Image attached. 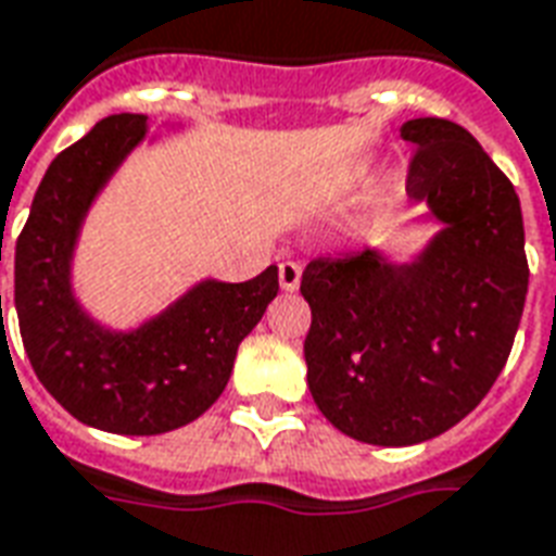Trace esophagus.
Masks as SVG:
<instances>
[{
    "instance_id": "34e87169",
    "label": "esophagus",
    "mask_w": 556,
    "mask_h": 556,
    "mask_svg": "<svg viewBox=\"0 0 556 556\" xmlns=\"http://www.w3.org/2000/svg\"><path fill=\"white\" fill-rule=\"evenodd\" d=\"M300 277H303V267L298 262H282L279 265V286H282V291H298Z\"/></svg>"
}]
</instances>
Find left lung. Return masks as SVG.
Here are the masks:
<instances>
[{
  "label": "left lung",
  "mask_w": 556,
  "mask_h": 556,
  "mask_svg": "<svg viewBox=\"0 0 556 556\" xmlns=\"http://www.w3.org/2000/svg\"><path fill=\"white\" fill-rule=\"evenodd\" d=\"M401 138L415 147L406 194L435 236L404 265L368 247L300 279L312 397L341 433L382 447L442 435L486 397L530 277L519 197L483 147L442 117L406 121Z\"/></svg>",
  "instance_id": "1"
}]
</instances>
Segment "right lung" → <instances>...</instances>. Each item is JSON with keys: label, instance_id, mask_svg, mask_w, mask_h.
<instances>
[{"label": "right lung", "instance_id": "right-lung-1", "mask_svg": "<svg viewBox=\"0 0 556 556\" xmlns=\"http://www.w3.org/2000/svg\"><path fill=\"white\" fill-rule=\"evenodd\" d=\"M143 141V114H111L61 152L14 253V306L37 380L81 425L121 435L170 433L200 418L279 291L277 265L247 282L200 279L131 330H114L81 306L73 256L85 217Z\"/></svg>", "mask_w": 556, "mask_h": 556}]
</instances>
